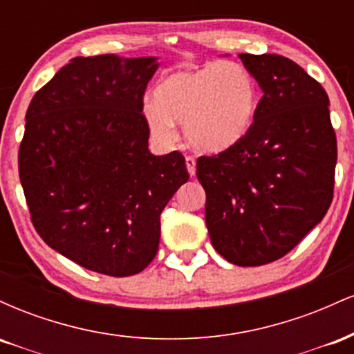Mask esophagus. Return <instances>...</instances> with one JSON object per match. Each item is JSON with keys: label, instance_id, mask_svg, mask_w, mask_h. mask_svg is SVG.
I'll return each instance as SVG.
<instances>
[{"label": "esophagus", "instance_id": "1", "mask_svg": "<svg viewBox=\"0 0 354 354\" xmlns=\"http://www.w3.org/2000/svg\"><path fill=\"white\" fill-rule=\"evenodd\" d=\"M186 168H188V173L189 176L193 178L194 174H196V160H194L193 156H186Z\"/></svg>", "mask_w": 354, "mask_h": 354}]
</instances>
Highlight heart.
<instances>
[{
    "instance_id": "1",
    "label": "heart",
    "mask_w": 354,
    "mask_h": 354,
    "mask_svg": "<svg viewBox=\"0 0 354 354\" xmlns=\"http://www.w3.org/2000/svg\"><path fill=\"white\" fill-rule=\"evenodd\" d=\"M154 103L143 115L158 140H174V124H185V138L201 153H223L236 146L253 128L258 113V86L246 68L211 63L180 70L158 81Z\"/></svg>"
}]
</instances>
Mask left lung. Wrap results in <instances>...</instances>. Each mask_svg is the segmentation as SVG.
<instances>
[{"label": "left lung", "mask_w": 354, "mask_h": 354, "mask_svg": "<svg viewBox=\"0 0 354 354\" xmlns=\"http://www.w3.org/2000/svg\"><path fill=\"white\" fill-rule=\"evenodd\" d=\"M263 96L236 146L196 161L214 250L238 266L290 253L333 200L336 135L330 100L316 80L279 55H239Z\"/></svg>", "instance_id": "1"}]
</instances>
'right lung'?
Listing matches in <instances>:
<instances>
[{
    "mask_svg": "<svg viewBox=\"0 0 354 354\" xmlns=\"http://www.w3.org/2000/svg\"><path fill=\"white\" fill-rule=\"evenodd\" d=\"M158 59H71L31 100L19 180L48 246L108 276L143 271L160 245L161 211L188 181L185 158L154 156L143 116Z\"/></svg>",
    "mask_w": 354,
    "mask_h": 354,
    "instance_id": "right-lung-1",
    "label": "right lung"
}]
</instances>
